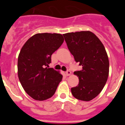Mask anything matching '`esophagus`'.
Instances as JSON below:
<instances>
[{"label": "esophagus", "instance_id": "esophagus-1", "mask_svg": "<svg viewBox=\"0 0 125 125\" xmlns=\"http://www.w3.org/2000/svg\"><path fill=\"white\" fill-rule=\"evenodd\" d=\"M71 74V72L69 70H68L67 71H66V75L67 76H70V75Z\"/></svg>", "mask_w": 125, "mask_h": 125}]
</instances>
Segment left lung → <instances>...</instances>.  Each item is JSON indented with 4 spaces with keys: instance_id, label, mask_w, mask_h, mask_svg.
Instances as JSON below:
<instances>
[{
    "instance_id": "8db88e82",
    "label": "left lung",
    "mask_w": 125,
    "mask_h": 125,
    "mask_svg": "<svg viewBox=\"0 0 125 125\" xmlns=\"http://www.w3.org/2000/svg\"><path fill=\"white\" fill-rule=\"evenodd\" d=\"M74 60L82 70L74 74L79 78L77 86L71 88L74 98L81 101L92 100L101 93L109 75V59L103 43L90 31L63 34Z\"/></svg>"
}]
</instances>
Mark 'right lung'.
<instances>
[{"mask_svg": "<svg viewBox=\"0 0 125 125\" xmlns=\"http://www.w3.org/2000/svg\"><path fill=\"white\" fill-rule=\"evenodd\" d=\"M64 42L61 34L39 33L30 37L18 56V77L25 91L34 100L44 101L51 98L62 75L48 68L51 55Z\"/></svg>", "mask_w": 125, "mask_h": 125, "instance_id": "obj_1", "label": "right lung"}]
</instances>
